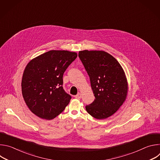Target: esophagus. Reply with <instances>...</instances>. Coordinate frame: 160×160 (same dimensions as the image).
<instances>
[{
    "mask_svg": "<svg viewBox=\"0 0 160 160\" xmlns=\"http://www.w3.org/2000/svg\"><path fill=\"white\" fill-rule=\"evenodd\" d=\"M75 98H77V99H80L81 98V94H80V93H78L77 95H76L75 96Z\"/></svg>",
    "mask_w": 160,
    "mask_h": 160,
    "instance_id": "esophagus-1",
    "label": "esophagus"
}]
</instances>
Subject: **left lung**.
I'll return each instance as SVG.
<instances>
[{"label": "left lung", "instance_id": "1", "mask_svg": "<svg viewBox=\"0 0 160 160\" xmlns=\"http://www.w3.org/2000/svg\"><path fill=\"white\" fill-rule=\"evenodd\" d=\"M89 76L94 101L85 106L86 111L96 119L113 115L123 104L127 93V78L118 61L101 51H82L78 53Z\"/></svg>", "mask_w": 160, "mask_h": 160}]
</instances>
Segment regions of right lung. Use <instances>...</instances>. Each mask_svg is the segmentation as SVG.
<instances>
[{
    "label": "right lung",
    "mask_w": 160,
    "mask_h": 160,
    "mask_svg": "<svg viewBox=\"0 0 160 160\" xmlns=\"http://www.w3.org/2000/svg\"><path fill=\"white\" fill-rule=\"evenodd\" d=\"M76 52L50 51L32 59L21 81L23 99L30 111L45 120L61 113L72 96L63 88V74L77 58Z\"/></svg>",
    "instance_id": "1"
}]
</instances>
